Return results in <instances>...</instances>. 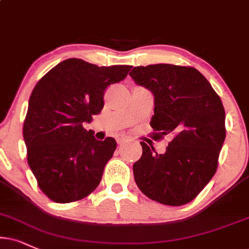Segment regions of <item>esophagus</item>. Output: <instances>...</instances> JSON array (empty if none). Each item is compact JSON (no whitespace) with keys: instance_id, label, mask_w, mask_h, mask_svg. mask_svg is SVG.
<instances>
[{"instance_id":"1","label":"esophagus","mask_w":249,"mask_h":249,"mask_svg":"<svg viewBox=\"0 0 249 249\" xmlns=\"http://www.w3.org/2000/svg\"><path fill=\"white\" fill-rule=\"evenodd\" d=\"M125 140H127V137L124 136V135H119V136H116V142H118V144H122Z\"/></svg>"}]
</instances>
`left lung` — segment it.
Segmentation results:
<instances>
[{"instance_id":"obj_1","label":"left lung","mask_w":249,"mask_h":249,"mask_svg":"<svg viewBox=\"0 0 249 249\" xmlns=\"http://www.w3.org/2000/svg\"><path fill=\"white\" fill-rule=\"evenodd\" d=\"M155 96L152 139L170 136L159 155L151 142H141L142 157L134 164L141 192L165 205L193 201L213 179L226 136L225 109L208 79L193 67L150 64L129 72Z\"/></svg>"}]
</instances>
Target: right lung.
Instances as JSON below:
<instances>
[{"label": "right lung", "mask_w": 249, "mask_h": 249, "mask_svg": "<svg viewBox=\"0 0 249 249\" xmlns=\"http://www.w3.org/2000/svg\"><path fill=\"white\" fill-rule=\"evenodd\" d=\"M131 66L98 67L68 59L33 89L24 120L27 162L39 188L56 203L87 197L99 185L116 149L113 137L94 139L83 127L99 114L109 85L127 77Z\"/></svg>", "instance_id": "1"}]
</instances>
